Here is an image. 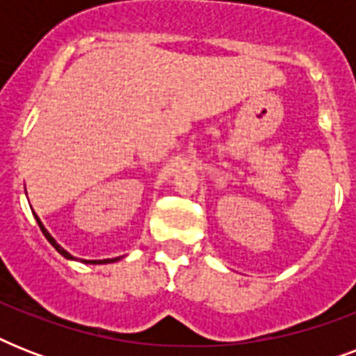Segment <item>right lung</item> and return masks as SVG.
I'll return each instance as SVG.
<instances>
[{
    "instance_id": "1",
    "label": "right lung",
    "mask_w": 356,
    "mask_h": 356,
    "mask_svg": "<svg viewBox=\"0 0 356 356\" xmlns=\"http://www.w3.org/2000/svg\"><path fill=\"white\" fill-rule=\"evenodd\" d=\"M35 218H36V222H38V225H40V229H42V233H44V236H46L47 240H49V243H51L53 248L57 249L58 253L63 254V257H66V259H74V257H72V254H70L68 251H64V249L60 248V245H58V243L55 242V240H53L51 234L47 233L46 229H44V225H42V222H40V220H38V216H35ZM116 260H118V259H105V260H83V262H90V264H108V262H116Z\"/></svg>"
}]
</instances>
